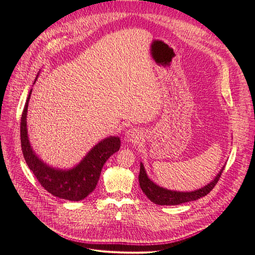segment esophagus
Masks as SVG:
<instances>
[{"label": "esophagus", "mask_w": 255, "mask_h": 255, "mask_svg": "<svg viewBox=\"0 0 255 255\" xmlns=\"http://www.w3.org/2000/svg\"><path fill=\"white\" fill-rule=\"evenodd\" d=\"M142 136L143 135L140 133V131L136 128H131L125 133L126 142H131V143H137L138 140L142 138Z\"/></svg>", "instance_id": "1"}]
</instances>
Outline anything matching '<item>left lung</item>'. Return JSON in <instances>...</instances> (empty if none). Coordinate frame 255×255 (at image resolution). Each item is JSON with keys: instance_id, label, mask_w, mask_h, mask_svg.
Instances as JSON below:
<instances>
[{"instance_id": "left-lung-1", "label": "left lung", "mask_w": 255, "mask_h": 255, "mask_svg": "<svg viewBox=\"0 0 255 255\" xmlns=\"http://www.w3.org/2000/svg\"><path fill=\"white\" fill-rule=\"evenodd\" d=\"M223 170H224V167L221 169V171L218 173V175L215 176V178L210 184L206 185L205 187L201 188V189H197L191 192H181V191L168 190L163 187H159L156 184H154L147 176L145 168L143 164L140 163L138 182H139L140 189L143 190V192L146 194L148 199L151 202H153L154 204L166 205V206L180 205L183 203L196 201L208 194L213 189L214 186L218 184Z\"/></svg>"}]
</instances>
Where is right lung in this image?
<instances>
[{"label": "right lung", "instance_id": "add662e5", "mask_svg": "<svg viewBox=\"0 0 255 255\" xmlns=\"http://www.w3.org/2000/svg\"><path fill=\"white\" fill-rule=\"evenodd\" d=\"M31 91L28 94L21 118V146L25 161L36 180L49 193L63 200L82 201L97 187L104 164L113 153L119 151L121 139L119 136H109L101 140L80 164L69 170L49 167L37 157L28 139L26 117Z\"/></svg>", "mask_w": 255, "mask_h": 255}]
</instances>
